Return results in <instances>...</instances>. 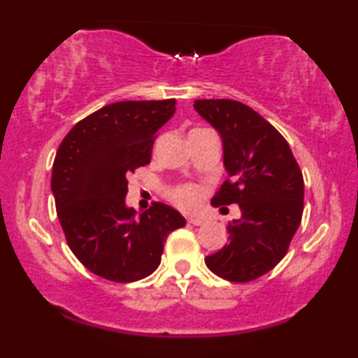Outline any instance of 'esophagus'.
Wrapping results in <instances>:
<instances>
[{
    "mask_svg": "<svg viewBox=\"0 0 358 358\" xmlns=\"http://www.w3.org/2000/svg\"><path fill=\"white\" fill-rule=\"evenodd\" d=\"M187 222L192 223V224H203L205 223V218L203 217H195V215H190V217H187Z\"/></svg>",
    "mask_w": 358,
    "mask_h": 358,
    "instance_id": "1",
    "label": "esophagus"
}]
</instances>
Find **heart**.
<instances>
[{
    "label": "heart",
    "instance_id": "heart-1",
    "mask_svg": "<svg viewBox=\"0 0 358 358\" xmlns=\"http://www.w3.org/2000/svg\"><path fill=\"white\" fill-rule=\"evenodd\" d=\"M171 197H173V200L179 207L190 210L197 207L200 200V190L195 185H180V187L174 189L171 192Z\"/></svg>",
    "mask_w": 358,
    "mask_h": 358
}]
</instances>
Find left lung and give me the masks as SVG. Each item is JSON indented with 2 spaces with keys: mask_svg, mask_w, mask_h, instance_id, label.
Masks as SVG:
<instances>
[{
  "mask_svg": "<svg viewBox=\"0 0 358 358\" xmlns=\"http://www.w3.org/2000/svg\"><path fill=\"white\" fill-rule=\"evenodd\" d=\"M197 114L218 131L228 173L212 205L238 203L241 218L228 224L229 243L205 257L213 273L251 282L272 271L300 227L303 184L287 140L256 110L231 99H199Z\"/></svg>",
  "mask_w": 358,
  "mask_h": 358,
  "instance_id": "1",
  "label": "left lung"
}]
</instances>
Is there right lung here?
<instances>
[{
	"label": "right lung",
	"instance_id": "1",
	"mask_svg": "<svg viewBox=\"0 0 358 358\" xmlns=\"http://www.w3.org/2000/svg\"><path fill=\"white\" fill-rule=\"evenodd\" d=\"M176 99L114 102L78 122L58 146L52 194L68 246L87 271L129 283L158 268L164 241L185 218L155 202L136 213L125 203L127 176L150 163L155 135Z\"/></svg>",
	"mask_w": 358,
	"mask_h": 358
}]
</instances>
